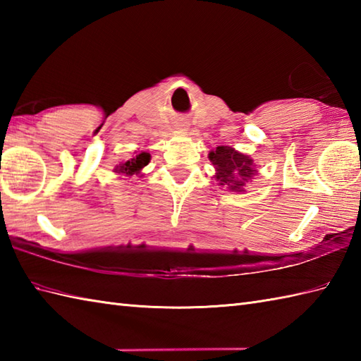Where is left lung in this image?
Returning <instances> with one entry per match:
<instances>
[{"instance_id": "left-lung-1", "label": "left lung", "mask_w": 361, "mask_h": 361, "mask_svg": "<svg viewBox=\"0 0 361 361\" xmlns=\"http://www.w3.org/2000/svg\"><path fill=\"white\" fill-rule=\"evenodd\" d=\"M208 158L216 169L214 178L217 186L228 189L229 192H245L252 176L259 172L255 159L229 145H219L216 150L209 152Z\"/></svg>"}]
</instances>
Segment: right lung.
<instances>
[{
    "instance_id": "obj_1",
    "label": "right lung",
    "mask_w": 361,
    "mask_h": 361,
    "mask_svg": "<svg viewBox=\"0 0 361 361\" xmlns=\"http://www.w3.org/2000/svg\"><path fill=\"white\" fill-rule=\"evenodd\" d=\"M150 163V153L147 150L133 152V155L126 161H119V164L114 167V173L119 176H126V178H132L133 175L142 176V169Z\"/></svg>"
}]
</instances>
